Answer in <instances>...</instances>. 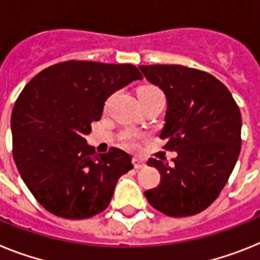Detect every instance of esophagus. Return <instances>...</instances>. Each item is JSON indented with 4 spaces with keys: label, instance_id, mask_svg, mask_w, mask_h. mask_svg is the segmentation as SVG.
<instances>
[{
    "label": "esophagus",
    "instance_id": "1",
    "mask_svg": "<svg viewBox=\"0 0 260 260\" xmlns=\"http://www.w3.org/2000/svg\"><path fill=\"white\" fill-rule=\"evenodd\" d=\"M133 166H135V169H143L145 168V161H144L143 158L140 157H135L133 158Z\"/></svg>",
    "mask_w": 260,
    "mask_h": 260
}]
</instances>
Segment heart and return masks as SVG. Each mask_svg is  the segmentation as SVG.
<instances>
[{
    "mask_svg": "<svg viewBox=\"0 0 260 260\" xmlns=\"http://www.w3.org/2000/svg\"><path fill=\"white\" fill-rule=\"evenodd\" d=\"M139 96L141 98H153V96H162L161 90L157 89L155 86H143L139 89ZM124 140H125V144L131 148L136 146V135L132 132H127L124 135Z\"/></svg>",
    "mask_w": 260,
    "mask_h": 260,
    "instance_id": "obj_1",
    "label": "heart"
}]
</instances>
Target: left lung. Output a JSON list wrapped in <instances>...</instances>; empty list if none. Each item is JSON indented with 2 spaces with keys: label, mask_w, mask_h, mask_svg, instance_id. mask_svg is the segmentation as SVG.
I'll return each instance as SVG.
<instances>
[{
  "label": "left lung",
  "mask_w": 260,
  "mask_h": 260,
  "mask_svg": "<svg viewBox=\"0 0 260 260\" xmlns=\"http://www.w3.org/2000/svg\"><path fill=\"white\" fill-rule=\"evenodd\" d=\"M168 102L159 137L177 152L173 164L149 158L161 183L145 191L153 208L171 217L200 213L217 199L241 152L242 117L224 83L182 65H140Z\"/></svg>",
  "instance_id": "left-lung-1"
}]
</instances>
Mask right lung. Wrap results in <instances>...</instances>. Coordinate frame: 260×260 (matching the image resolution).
<instances>
[{
    "mask_svg": "<svg viewBox=\"0 0 260 260\" xmlns=\"http://www.w3.org/2000/svg\"><path fill=\"white\" fill-rule=\"evenodd\" d=\"M143 76L132 64L67 61L36 74L11 112L13 155L42 207L82 220L105 211L117 179L133 169L121 149L96 153L86 143L92 121L115 91Z\"/></svg>",
    "mask_w": 260,
    "mask_h": 260,
    "instance_id": "1",
    "label": "right lung"
}]
</instances>
